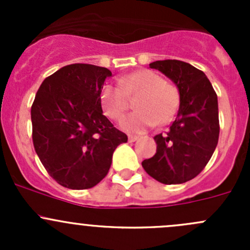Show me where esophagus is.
Listing matches in <instances>:
<instances>
[{
  "instance_id": "obj_1",
  "label": "esophagus",
  "mask_w": 250,
  "mask_h": 250,
  "mask_svg": "<svg viewBox=\"0 0 250 250\" xmlns=\"http://www.w3.org/2000/svg\"><path fill=\"white\" fill-rule=\"evenodd\" d=\"M138 139H139V137H137V135H129V137H128V140H129L130 143H134V141H137Z\"/></svg>"
}]
</instances>
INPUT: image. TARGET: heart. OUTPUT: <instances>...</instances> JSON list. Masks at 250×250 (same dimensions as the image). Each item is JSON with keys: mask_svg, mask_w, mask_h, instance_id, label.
<instances>
[{"mask_svg": "<svg viewBox=\"0 0 250 250\" xmlns=\"http://www.w3.org/2000/svg\"><path fill=\"white\" fill-rule=\"evenodd\" d=\"M137 95L134 107L138 111L122 121L123 129L129 133H143L157 123H168L179 109L178 89L150 70H139L120 78L118 84L105 85L103 109L109 117L120 120L129 106L128 98Z\"/></svg>", "mask_w": 250, "mask_h": 250, "instance_id": "obj_1", "label": "heart"}]
</instances>
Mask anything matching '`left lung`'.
Returning a JSON list of instances; mask_svg holds the SVG:
<instances>
[{
  "instance_id": "left-lung-1",
  "label": "left lung",
  "mask_w": 250,
  "mask_h": 250,
  "mask_svg": "<svg viewBox=\"0 0 250 250\" xmlns=\"http://www.w3.org/2000/svg\"><path fill=\"white\" fill-rule=\"evenodd\" d=\"M178 88L180 105L166 134L156 135L157 150L143 161V168L166 185L191 180L210 160L219 139L218 97L203 71L180 60H157L150 64Z\"/></svg>"
}]
</instances>
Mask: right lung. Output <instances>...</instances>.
I'll return each mask as SVG.
<instances>
[{
	"mask_svg": "<svg viewBox=\"0 0 250 250\" xmlns=\"http://www.w3.org/2000/svg\"><path fill=\"white\" fill-rule=\"evenodd\" d=\"M106 67L71 64L42 82L31 107L32 141L40 161L62 186L84 190L106 176L125 133L103 115Z\"/></svg>",
	"mask_w": 250,
	"mask_h": 250,
	"instance_id": "right-lung-1",
	"label": "right lung"
}]
</instances>
